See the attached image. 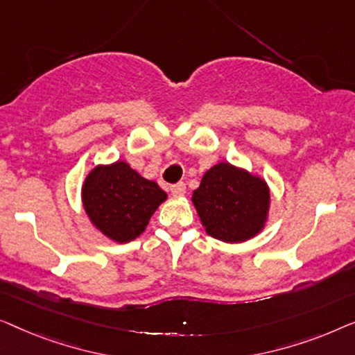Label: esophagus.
Segmentation results:
<instances>
[{
  "label": "esophagus",
  "mask_w": 355,
  "mask_h": 355,
  "mask_svg": "<svg viewBox=\"0 0 355 355\" xmlns=\"http://www.w3.org/2000/svg\"><path fill=\"white\" fill-rule=\"evenodd\" d=\"M184 191H187V187H184V183H177V184H172V187H171V193L175 198L183 196Z\"/></svg>",
  "instance_id": "esophagus-1"
}]
</instances>
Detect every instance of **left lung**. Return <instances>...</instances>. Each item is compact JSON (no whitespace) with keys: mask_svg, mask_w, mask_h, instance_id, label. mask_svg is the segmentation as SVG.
Returning <instances> with one entry per match:
<instances>
[{"mask_svg":"<svg viewBox=\"0 0 355 355\" xmlns=\"http://www.w3.org/2000/svg\"><path fill=\"white\" fill-rule=\"evenodd\" d=\"M191 201L209 236L244 243L267 225L270 188L246 168L218 162L204 173Z\"/></svg>","mask_w":355,"mask_h":355,"instance_id":"left-lung-1","label":"left lung"}]
</instances>
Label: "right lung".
<instances>
[{
	"label": "right lung",
	"instance_id": "right-lung-1",
	"mask_svg": "<svg viewBox=\"0 0 355 355\" xmlns=\"http://www.w3.org/2000/svg\"><path fill=\"white\" fill-rule=\"evenodd\" d=\"M166 199L167 193L156 182L139 175L125 161L98 164L82 184L88 220L119 244L137 239Z\"/></svg>",
	"mask_w": 355,
	"mask_h": 355
}]
</instances>
